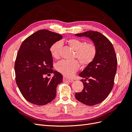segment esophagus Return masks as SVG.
Instances as JSON below:
<instances>
[{"mask_svg": "<svg viewBox=\"0 0 132 132\" xmlns=\"http://www.w3.org/2000/svg\"><path fill=\"white\" fill-rule=\"evenodd\" d=\"M63 81H65V82H71L73 81V80L71 79H69V78H63Z\"/></svg>", "mask_w": 132, "mask_h": 132, "instance_id": "34e87169", "label": "esophagus"}]
</instances>
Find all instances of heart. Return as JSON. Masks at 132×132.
<instances>
[{"label":"heart","mask_w":132,"mask_h":132,"mask_svg":"<svg viewBox=\"0 0 132 132\" xmlns=\"http://www.w3.org/2000/svg\"><path fill=\"white\" fill-rule=\"evenodd\" d=\"M68 45L75 51V57L84 65H88L93 62L97 54V48L94 43H87L78 38H70L67 41ZM61 47V43L57 41L52 45L50 51L54 58H58L59 56V51ZM80 67L77 60H61L56 64V69L59 73L69 77L73 75Z\"/></svg>","instance_id":"b5f03b06"}]
</instances>
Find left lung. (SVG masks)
I'll list each match as a JSON object with an SVG mask.
<instances>
[{"mask_svg": "<svg viewBox=\"0 0 132 132\" xmlns=\"http://www.w3.org/2000/svg\"><path fill=\"white\" fill-rule=\"evenodd\" d=\"M75 35L89 37L97 48L94 61L79 75L85 78L81 80L83 90L75 95L79 101L93 106L104 101L113 88L117 71V56L112 44L99 32L89 31ZM87 79L88 83L86 82Z\"/></svg>", "mask_w": 132, "mask_h": 132, "instance_id": "8db88e82", "label": "left lung"}]
</instances>
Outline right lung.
<instances>
[{"label":"right lung","instance_id":"1","mask_svg":"<svg viewBox=\"0 0 132 132\" xmlns=\"http://www.w3.org/2000/svg\"><path fill=\"white\" fill-rule=\"evenodd\" d=\"M62 38L53 32L39 30L26 38L18 51L14 65L16 82L23 97L34 105L52 101L57 85L63 81V75L52 69L50 51L51 46ZM53 72L51 78L45 76Z\"/></svg>","mask_w":132,"mask_h":132}]
</instances>
